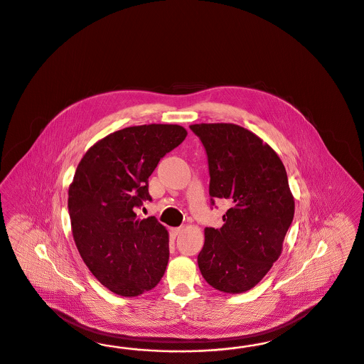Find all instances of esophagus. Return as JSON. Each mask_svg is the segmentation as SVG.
<instances>
[{"label": "esophagus", "instance_id": "esophagus-1", "mask_svg": "<svg viewBox=\"0 0 364 364\" xmlns=\"http://www.w3.org/2000/svg\"><path fill=\"white\" fill-rule=\"evenodd\" d=\"M181 231H183V227H175V228H171V234H172L173 237H177Z\"/></svg>", "mask_w": 364, "mask_h": 364}]
</instances>
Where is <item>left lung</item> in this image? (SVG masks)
<instances>
[{
	"mask_svg": "<svg viewBox=\"0 0 364 364\" xmlns=\"http://www.w3.org/2000/svg\"><path fill=\"white\" fill-rule=\"evenodd\" d=\"M210 172V196L231 207L220 228L204 230L198 255L201 276L225 293L254 288L281 255L294 216L285 166L276 151L250 130L234 124H199Z\"/></svg>",
	"mask_w": 364,
	"mask_h": 364,
	"instance_id": "left-lung-1",
	"label": "left lung"
}]
</instances>
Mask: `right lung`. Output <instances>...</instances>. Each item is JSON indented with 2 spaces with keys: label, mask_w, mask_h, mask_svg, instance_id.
I'll return each instance as SVG.
<instances>
[{
  "label": "right lung",
  "mask_w": 364,
  "mask_h": 364,
  "mask_svg": "<svg viewBox=\"0 0 364 364\" xmlns=\"http://www.w3.org/2000/svg\"><path fill=\"white\" fill-rule=\"evenodd\" d=\"M187 130L178 125L132 126L88 149L68 189L76 247L103 287L124 297L154 288L169 259L165 227L136 208L151 201L149 176Z\"/></svg>",
  "instance_id": "obj_1"
}]
</instances>
